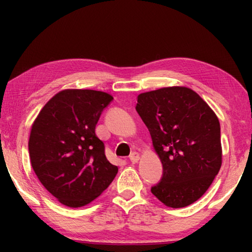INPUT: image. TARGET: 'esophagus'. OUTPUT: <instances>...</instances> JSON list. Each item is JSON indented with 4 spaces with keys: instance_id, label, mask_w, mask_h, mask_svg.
<instances>
[{
    "instance_id": "34e87169",
    "label": "esophagus",
    "mask_w": 252,
    "mask_h": 252,
    "mask_svg": "<svg viewBox=\"0 0 252 252\" xmlns=\"http://www.w3.org/2000/svg\"><path fill=\"white\" fill-rule=\"evenodd\" d=\"M140 160V155L138 152H132L130 155V161L132 163H136Z\"/></svg>"
}]
</instances>
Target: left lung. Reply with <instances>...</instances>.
<instances>
[{
	"label": "left lung",
	"mask_w": 252,
	"mask_h": 252,
	"mask_svg": "<svg viewBox=\"0 0 252 252\" xmlns=\"http://www.w3.org/2000/svg\"><path fill=\"white\" fill-rule=\"evenodd\" d=\"M135 110L150 132L163 167L161 180L151 192L171 208L197 201L222 163L216 113L198 93L186 87L141 93Z\"/></svg>",
	"instance_id": "left-lung-1"
}]
</instances>
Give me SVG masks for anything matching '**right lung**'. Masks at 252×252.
Listing matches in <instances>:
<instances>
[{
	"label": "right lung",
	"instance_id": "1",
	"mask_svg": "<svg viewBox=\"0 0 252 252\" xmlns=\"http://www.w3.org/2000/svg\"><path fill=\"white\" fill-rule=\"evenodd\" d=\"M109 93L67 89L49 100L33 122L29 140L32 168L60 202L83 207L96 199L118 173L95 134Z\"/></svg>",
	"mask_w": 252,
	"mask_h": 252
}]
</instances>
